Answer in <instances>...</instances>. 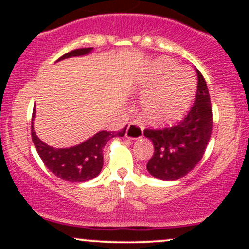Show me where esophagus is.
Instances as JSON below:
<instances>
[{"mask_svg": "<svg viewBox=\"0 0 249 249\" xmlns=\"http://www.w3.org/2000/svg\"><path fill=\"white\" fill-rule=\"evenodd\" d=\"M126 137L128 139H138L142 137V127L141 124L133 122L128 124L126 128Z\"/></svg>", "mask_w": 249, "mask_h": 249, "instance_id": "34e87169", "label": "esophagus"}]
</instances>
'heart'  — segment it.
Here are the masks:
<instances>
[{"mask_svg":"<svg viewBox=\"0 0 249 249\" xmlns=\"http://www.w3.org/2000/svg\"><path fill=\"white\" fill-rule=\"evenodd\" d=\"M174 70V63L159 59L139 81L142 91L151 89L142 97L141 107L144 118L154 124H166L181 118L192 101L194 82L190 72L178 70L173 73Z\"/></svg>","mask_w":249,"mask_h":249,"instance_id":"heart-1","label":"heart"}]
</instances>
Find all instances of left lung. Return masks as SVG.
I'll list each match as a JSON object with an SVG mask.
<instances>
[{"label":"left lung","mask_w":249,"mask_h":249,"mask_svg":"<svg viewBox=\"0 0 249 249\" xmlns=\"http://www.w3.org/2000/svg\"><path fill=\"white\" fill-rule=\"evenodd\" d=\"M196 101L187 115L174 126L144 130V136L154 146L146 165L154 178L168 181L182 178L196 167L206 151L212 134V104L204 76L196 68Z\"/></svg>","instance_id":"left-lung-1"}]
</instances>
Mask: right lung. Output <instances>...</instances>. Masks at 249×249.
I'll return each instance as SVG.
<instances>
[{"instance_id":"right-lung-1","label":"right lung","mask_w":249,"mask_h":249,"mask_svg":"<svg viewBox=\"0 0 249 249\" xmlns=\"http://www.w3.org/2000/svg\"><path fill=\"white\" fill-rule=\"evenodd\" d=\"M91 50L92 48L75 49L59 57L57 61L73 56L87 55ZM34 116H35V108L33 111V118ZM126 127L127 125L119 132L101 131L87 142L70 148H53L44 144L36 136L33 126H31V137L37 153L51 172L65 181L83 182L93 179L101 173L103 167V148L113 137L124 136Z\"/></svg>"}]
</instances>
